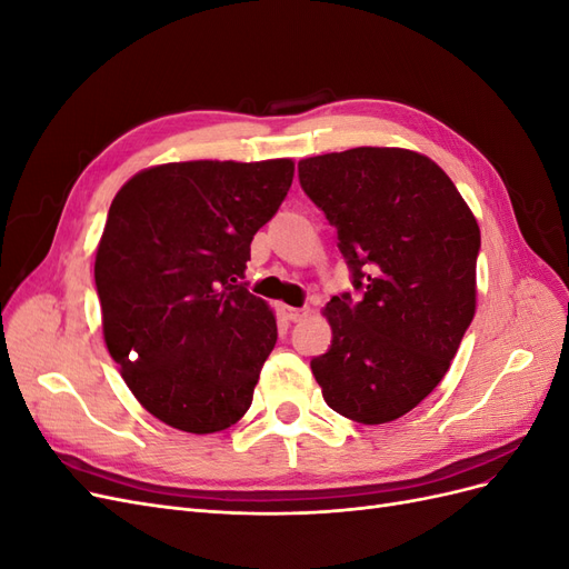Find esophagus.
<instances>
[{"label": "esophagus", "instance_id": "34e87169", "mask_svg": "<svg viewBox=\"0 0 569 569\" xmlns=\"http://www.w3.org/2000/svg\"><path fill=\"white\" fill-rule=\"evenodd\" d=\"M280 311H282V316H284L287 320H291V322H301V320L308 316L306 308H291V306H280Z\"/></svg>", "mask_w": 569, "mask_h": 569}]
</instances>
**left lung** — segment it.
Masks as SVG:
<instances>
[{"label":"left lung","mask_w":569,"mask_h":569,"mask_svg":"<svg viewBox=\"0 0 569 569\" xmlns=\"http://www.w3.org/2000/svg\"><path fill=\"white\" fill-rule=\"evenodd\" d=\"M337 228L358 303L332 297V347L311 360L322 399L360 425L406 416L449 372L477 308L479 226L425 153L356 147L299 161Z\"/></svg>","instance_id":"obj_1"}]
</instances>
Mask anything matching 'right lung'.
Wrapping results in <instances>:
<instances>
[{"instance_id":"right-lung-1","label":"right lung","mask_w":569,"mask_h":569,"mask_svg":"<svg viewBox=\"0 0 569 569\" xmlns=\"http://www.w3.org/2000/svg\"><path fill=\"white\" fill-rule=\"evenodd\" d=\"M291 178V159L161 163L113 197L94 258L101 327L161 422L213 435L249 410L278 322L242 278Z\"/></svg>"}]
</instances>
